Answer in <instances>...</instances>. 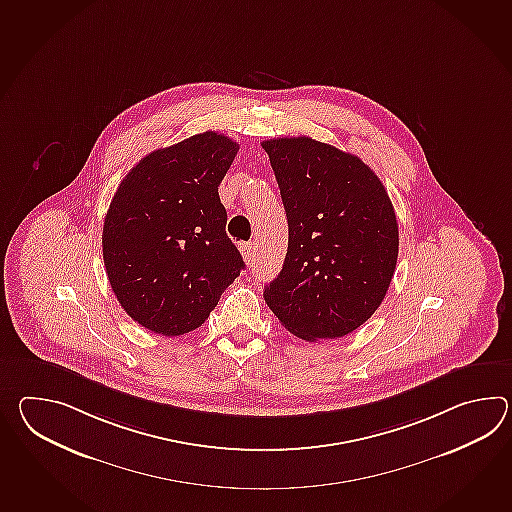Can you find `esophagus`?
I'll return each instance as SVG.
<instances>
[{"mask_svg":"<svg viewBox=\"0 0 512 512\" xmlns=\"http://www.w3.org/2000/svg\"><path fill=\"white\" fill-rule=\"evenodd\" d=\"M242 257L248 266L255 264V244H244L242 246Z\"/></svg>","mask_w":512,"mask_h":512,"instance_id":"esophagus-1","label":"esophagus"}]
</instances>
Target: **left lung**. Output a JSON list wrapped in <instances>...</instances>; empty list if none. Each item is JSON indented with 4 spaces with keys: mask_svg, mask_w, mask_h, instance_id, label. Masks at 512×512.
Segmentation results:
<instances>
[{
    "mask_svg": "<svg viewBox=\"0 0 512 512\" xmlns=\"http://www.w3.org/2000/svg\"><path fill=\"white\" fill-rule=\"evenodd\" d=\"M288 218L283 270L264 301L303 340L364 325L386 297L398 224L384 185L362 159L312 137L262 141Z\"/></svg>",
    "mask_w": 512,
    "mask_h": 512,
    "instance_id": "left-lung-1",
    "label": "left lung"
}]
</instances>
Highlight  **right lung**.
<instances>
[{"mask_svg":"<svg viewBox=\"0 0 512 512\" xmlns=\"http://www.w3.org/2000/svg\"><path fill=\"white\" fill-rule=\"evenodd\" d=\"M239 143L216 132L158 148L115 191L104 218L103 259L117 301L163 336L198 329L244 270L220 202Z\"/></svg>","mask_w":512,"mask_h":512,"instance_id":"right-lung-1","label":"right lung"}]
</instances>
